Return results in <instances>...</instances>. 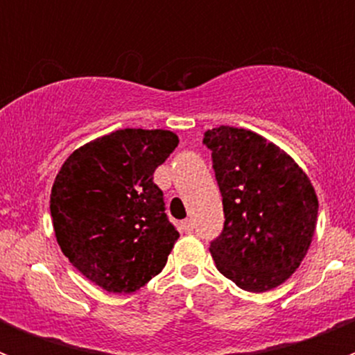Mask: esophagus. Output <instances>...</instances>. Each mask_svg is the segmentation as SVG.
Instances as JSON below:
<instances>
[{"label": "esophagus", "instance_id": "obj_1", "mask_svg": "<svg viewBox=\"0 0 355 355\" xmlns=\"http://www.w3.org/2000/svg\"><path fill=\"white\" fill-rule=\"evenodd\" d=\"M181 229H183L184 233H192V231H193V222L190 220V218H187V220L181 222Z\"/></svg>", "mask_w": 355, "mask_h": 355}]
</instances>
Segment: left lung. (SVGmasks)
Segmentation results:
<instances>
[{"label": "left lung", "instance_id": "left-lung-1", "mask_svg": "<svg viewBox=\"0 0 355 355\" xmlns=\"http://www.w3.org/2000/svg\"><path fill=\"white\" fill-rule=\"evenodd\" d=\"M224 205L209 245L222 275L261 293L283 284L311 245L318 199L306 172L275 144L243 128L205 133Z\"/></svg>", "mask_w": 355, "mask_h": 355}]
</instances>
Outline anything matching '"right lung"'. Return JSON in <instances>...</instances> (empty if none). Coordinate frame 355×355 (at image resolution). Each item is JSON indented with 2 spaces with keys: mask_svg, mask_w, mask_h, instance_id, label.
<instances>
[{
  "mask_svg": "<svg viewBox=\"0 0 355 355\" xmlns=\"http://www.w3.org/2000/svg\"><path fill=\"white\" fill-rule=\"evenodd\" d=\"M167 130H119L65 159L49 209L65 258L110 293H133L158 275L180 233L153 174L178 147Z\"/></svg>",
  "mask_w": 355,
  "mask_h": 355,
  "instance_id": "obj_1",
  "label": "right lung"
}]
</instances>
